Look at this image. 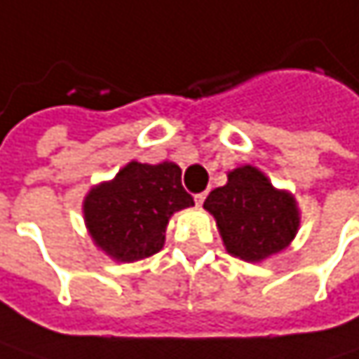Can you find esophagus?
Here are the masks:
<instances>
[{
	"label": "esophagus",
	"mask_w": 359,
	"mask_h": 359,
	"mask_svg": "<svg viewBox=\"0 0 359 359\" xmlns=\"http://www.w3.org/2000/svg\"><path fill=\"white\" fill-rule=\"evenodd\" d=\"M205 197H208V193H197V195H195V203H197V205H203Z\"/></svg>",
	"instance_id": "esophagus-1"
}]
</instances>
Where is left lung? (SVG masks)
Segmentation results:
<instances>
[{
    "mask_svg": "<svg viewBox=\"0 0 359 359\" xmlns=\"http://www.w3.org/2000/svg\"><path fill=\"white\" fill-rule=\"evenodd\" d=\"M203 208L213 213L228 252L245 261H263L285 248L300 224L294 197L273 189L252 166L232 170Z\"/></svg>",
    "mask_w": 359,
    "mask_h": 359,
    "instance_id": "8db88e82",
    "label": "left lung"
}]
</instances>
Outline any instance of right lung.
<instances>
[{
	"label": "right lung",
	"mask_w": 359,
	"mask_h": 359,
	"mask_svg": "<svg viewBox=\"0 0 359 359\" xmlns=\"http://www.w3.org/2000/svg\"><path fill=\"white\" fill-rule=\"evenodd\" d=\"M195 205L180 182V168L131 162L111 182L90 191L83 215L94 243L116 261L151 257L164 245L168 217Z\"/></svg>",
	"instance_id": "add662e5"
}]
</instances>
